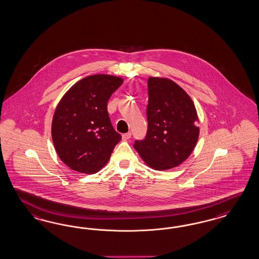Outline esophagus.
Returning <instances> with one entry per match:
<instances>
[{
	"label": "esophagus",
	"instance_id": "1",
	"mask_svg": "<svg viewBox=\"0 0 259 259\" xmlns=\"http://www.w3.org/2000/svg\"><path fill=\"white\" fill-rule=\"evenodd\" d=\"M130 138H131V133H130V132L122 135V140H123V141H127V140H129Z\"/></svg>",
	"mask_w": 259,
	"mask_h": 259
}]
</instances>
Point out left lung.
Listing matches in <instances>:
<instances>
[{
	"mask_svg": "<svg viewBox=\"0 0 259 259\" xmlns=\"http://www.w3.org/2000/svg\"><path fill=\"white\" fill-rule=\"evenodd\" d=\"M148 130L134 148L151 168L164 171L181 165L192 154L199 136L192 99L172 79L150 77Z\"/></svg>",
	"mask_w": 259,
	"mask_h": 259,
	"instance_id": "1",
	"label": "left lung"
}]
</instances>
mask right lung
Instances as JSON below:
<instances>
[{
    "label": "right lung",
    "mask_w": 259,
    "mask_h": 259,
    "mask_svg": "<svg viewBox=\"0 0 259 259\" xmlns=\"http://www.w3.org/2000/svg\"><path fill=\"white\" fill-rule=\"evenodd\" d=\"M123 79L97 74L76 82L63 95L52 120L56 152L72 170L99 172L121 140L110 121L107 102Z\"/></svg>",
    "instance_id": "obj_1"
}]
</instances>
